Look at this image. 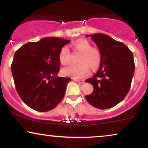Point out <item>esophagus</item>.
<instances>
[{
	"label": "esophagus",
	"mask_w": 148,
	"mask_h": 148,
	"mask_svg": "<svg viewBox=\"0 0 148 148\" xmlns=\"http://www.w3.org/2000/svg\"><path fill=\"white\" fill-rule=\"evenodd\" d=\"M74 81L77 82V83H84V81H83V80H81V79H74Z\"/></svg>",
	"instance_id": "esophagus-1"
}]
</instances>
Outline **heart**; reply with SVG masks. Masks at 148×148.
Returning <instances> with one entry per match:
<instances>
[{"mask_svg": "<svg viewBox=\"0 0 148 148\" xmlns=\"http://www.w3.org/2000/svg\"><path fill=\"white\" fill-rule=\"evenodd\" d=\"M74 47L81 53L79 59V65H70L64 67L62 72L65 76H70L74 79H81L88 76L90 68H96L101 60L100 53L97 50L91 49V45L86 40H79L74 43ZM60 62L66 65L69 62V51L67 46H63L59 51Z\"/></svg>", "mask_w": 148, "mask_h": 148, "instance_id": "obj_1", "label": "heart"}]
</instances>
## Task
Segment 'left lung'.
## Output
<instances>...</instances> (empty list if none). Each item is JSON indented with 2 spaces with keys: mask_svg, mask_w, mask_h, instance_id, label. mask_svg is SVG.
<instances>
[{
  "mask_svg": "<svg viewBox=\"0 0 148 148\" xmlns=\"http://www.w3.org/2000/svg\"><path fill=\"white\" fill-rule=\"evenodd\" d=\"M86 36L97 45L101 62L93 77L85 80L94 88L85 99L94 108L109 109L123 100L130 88L135 66L132 52L108 35L98 33Z\"/></svg>",
  "mask_w": 148,
  "mask_h": 148,
  "instance_id": "obj_1",
  "label": "left lung"
}]
</instances>
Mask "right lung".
<instances>
[{"label": "right lung", "instance_id": "1", "mask_svg": "<svg viewBox=\"0 0 148 148\" xmlns=\"http://www.w3.org/2000/svg\"><path fill=\"white\" fill-rule=\"evenodd\" d=\"M69 41L45 37L25 44L14 54L11 67L16 89L32 109L49 111L63 99L71 79L57 76L60 65L59 51Z\"/></svg>", "mask_w": 148, "mask_h": 148}]
</instances>
